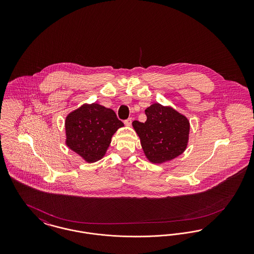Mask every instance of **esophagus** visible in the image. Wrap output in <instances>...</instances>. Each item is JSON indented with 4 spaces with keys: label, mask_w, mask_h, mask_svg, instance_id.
Returning <instances> with one entry per match:
<instances>
[{
    "label": "esophagus",
    "mask_w": 254,
    "mask_h": 254,
    "mask_svg": "<svg viewBox=\"0 0 254 254\" xmlns=\"http://www.w3.org/2000/svg\"><path fill=\"white\" fill-rule=\"evenodd\" d=\"M132 118L130 117V118H128V119H127V120H125L124 123H125V125H126V126H131V124H132Z\"/></svg>",
    "instance_id": "34e87169"
}]
</instances>
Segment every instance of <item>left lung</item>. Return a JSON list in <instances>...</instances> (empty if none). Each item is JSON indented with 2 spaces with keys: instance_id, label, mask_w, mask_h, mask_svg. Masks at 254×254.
<instances>
[{
  "instance_id": "left-lung-1",
  "label": "left lung",
  "mask_w": 254,
  "mask_h": 254,
  "mask_svg": "<svg viewBox=\"0 0 254 254\" xmlns=\"http://www.w3.org/2000/svg\"><path fill=\"white\" fill-rule=\"evenodd\" d=\"M145 112L146 121H134L132 125L148 160L164 163L182 154L189 140V120L160 104L151 105Z\"/></svg>"
}]
</instances>
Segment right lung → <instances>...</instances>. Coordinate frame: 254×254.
<instances>
[{
	"label": "right lung",
	"mask_w": 254,
	"mask_h": 254,
	"mask_svg": "<svg viewBox=\"0 0 254 254\" xmlns=\"http://www.w3.org/2000/svg\"><path fill=\"white\" fill-rule=\"evenodd\" d=\"M123 126L113 110L98 104L85 105L66 117V145L87 162H96L105 155L112 135Z\"/></svg>",
	"instance_id": "add662e5"
}]
</instances>
